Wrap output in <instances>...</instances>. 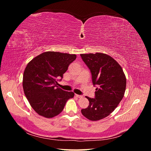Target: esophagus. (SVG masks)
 Listing matches in <instances>:
<instances>
[{"label":"esophagus","mask_w":151,"mask_h":151,"mask_svg":"<svg viewBox=\"0 0 151 151\" xmlns=\"http://www.w3.org/2000/svg\"><path fill=\"white\" fill-rule=\"evenodd\" d=\"M76 96L77 98H82V97H83V96H82V95H79V94H76Z\"/></svg>","instance_id":"obj_1"}]
</instances>
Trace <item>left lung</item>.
Returning a JSON list of instances; mask_svg holds the SVG:
<instances>
[{
	"instance_id": "obj_1",
	"label": "left lung",
	"mask_w": 151,
	"mask_h": 151,
	"mask_svg": "<svg viewBox=\"0 0 151 151\" xmlns=\"http://www.w3.org/2000/svg\"><path fill=\"white\" fill-rule=\"evenodd\" d=\"M80 55L91 72L93 85L98 86L94 98L86 97L89 104L81 113L91 121L101 120L115 110L123 99L127 83L125 74L119 63L106 54Z\"/></svg>"
}]
</instances>
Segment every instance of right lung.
Returning a JSON list of instances; mask_svg holds the SVG:
<instances>
[{
  "label": "right lung",
  "mask_w": 151,
  "mask_h": 151,
  "mask_svg": "<svg viewBox=\"0 0 151 151\" xmlns=\"http://www.w3.org/2000/svg\"><path fill=\"white\" fill-rule=\"evenodd\" d=\"M76 58L75 54L46 52L28 63L22 87L30 105L38 115L48 118L58 115L67 100L74 96L72 91H63L57 84Z\"/></svg>",
  "instance_id": "obj_1"
}]
</instances>
